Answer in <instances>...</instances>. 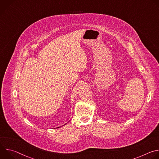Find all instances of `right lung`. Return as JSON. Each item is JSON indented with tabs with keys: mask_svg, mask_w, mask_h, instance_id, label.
I'll list each match as a JSON object with an SVG mask.
<instances>
[{
	"mask_svg": "<svg viewBox=\"0 0 159 159\" xmlns=\"http://www.w3.org/2000/svg\"><path fill=\"white\" fill-rule=\"evenodd\" d=\"M58 128H59V127H58Z\"/></svg>",
	"mask_w": 159,
	"mask_h": 159,
	"instance_id": "obj_1",
	"label": "right lung"
}]
</instances>
